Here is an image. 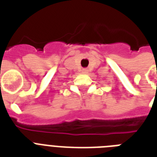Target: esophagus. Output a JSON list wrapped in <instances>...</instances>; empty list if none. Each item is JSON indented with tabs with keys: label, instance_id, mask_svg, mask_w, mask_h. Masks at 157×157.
Listing matches in <instances>:
<instances>
[{
	"label": "esophagus",
	"instance_id": "esophagus-1",
	"mask_svg": "<svg viewBox=\"0 0 157 157\" xmlns=\"http://www.w3.org/2000/svg\"><path fill=\"white\" fill-rule=\"evenodd\" d=\"M81 72H82V73H87V72H88V70L86 68H84L81 70Z\"/></svg>",
	"mask_w": 157,
	"mask_h": 157
}]
</instances>
